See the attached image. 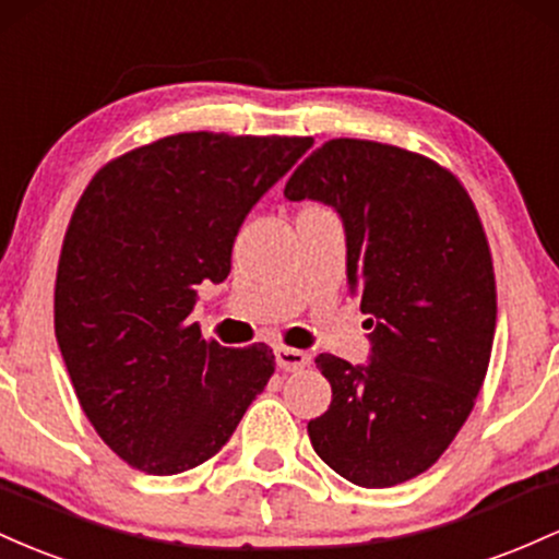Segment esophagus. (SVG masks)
<instances>
[{"label": "esophagus", "mask_w": 559, "mask_h": 559, "mask_svg": "<svg viewBox=\"0 0 559 559\" xmlns=\"http://www.w3.org/2000/svg\"><path fill=\"white\" fill-rule=\"evenodd\" d=\"M274 356H277V367L285 369V372H296V369L309 367V354L306 350L277 346L274 348Z\"/></svg>", "instance_id": "obj_1"}]
</instances>
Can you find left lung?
<instances>
[{
  "label": "left lung",
  "mask_w": 559,
  "mask_h": 559,
  "mask_svg": "<svg viewBox=\"0 0 559 559\" xmlns=\"http://www.w3.org/2000/svg\"><path fill=\"white\" fill-rule=\"evenodd\" d=\"M285 198L337 213L372 330L364 364L317 356L332 401L309 423L311 447L356 486L415 478L465 425L491 359L497 285L478 211L447 168L367 140L313 150Z\"/></svg>",
  "instance_id": "left-lung-1"
}]
</instances>
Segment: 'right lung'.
<instances>
[{
    "label": "right lung",
    "mask_w": 559,
    "mask_h": 559,
    "mask_svg": "<svg viewBox=\"0 0 559 559\" xmlns=\"http://www.w3.org/2000/svg\"><path fill=\"white\" fill-rule=\"evenodd\" d=\"M311 136L174 134L131 150L81 195L62 242L55 335L84 415L150 475L211 460L274 374L272 348H224L187 322L224 282L253 205Z\"/></svg>",
    "instance_id": "obj_1"
}]
</instances>
